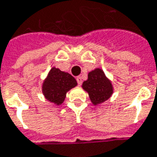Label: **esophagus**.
<instances>
[{"label": "esophagus", "mask_w": 157, "mask_h": 157, "mask_svg": "<svg viewBox=\"0 0 157 157\" xmlns=\"http://www.w3.org/2000/svg\"><path fill=\"white\" fill-rule=\"evenodd\" d=\"M77 82H78V86H81V85H82V78H81L80 76L77 78Z\"/></svg>", "instance_id": "esophagus-1"}]
</instances>
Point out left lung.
<instances>
[{
	"label": "left lung",
	"mask_w": 157,
	"mask_h": 157,
	"mask_svg": "<svg viewBox=\"0 0 157 157\" xmlns=\"http://www.w3.org/2000/svg\"><path fill=\"white\" fill-rule=\"evenodd\" d=\"M82 88L88 93L93 105L108 100L114 91L111 81L101 68H96L88 73V78L83 82Z\"/></svg>",
	"instance_id": "8db88e82"
}]
</instances>
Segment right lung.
Instances as JSON below:
<instances>
[{
	"mask_svg": "<svg viewBox=\"0 0 157 157\" xmlns=\"http://www.w3.org/2000/svg\"><path fill=\"white\" fill-rule=\"evenodd\" d=\"M77 85L76 79L70 73L52 67L42 83V93L49 102L60 105L65 101L66 93Z\"/></svg>",
	"mask_w": 157,
	"mask_h": 157,
	"instance_id": "add662e5",
	"label": "right lung"
}]
</instances>
